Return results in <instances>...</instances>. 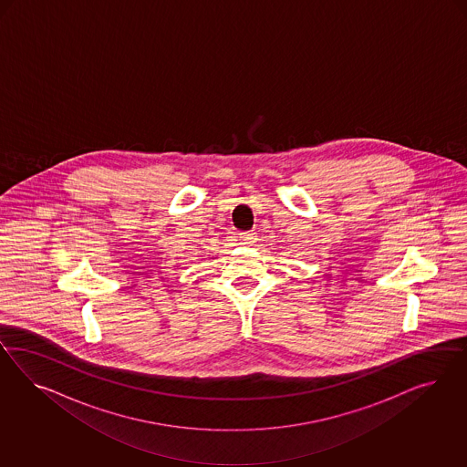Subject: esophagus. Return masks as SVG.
Returning <instances> with one entry per match:
<instances>
[{
  "instance_id": "34e87169",
  "label": "esophagus",
  "mask_w": 467,
  "mask_h": 467,
  "mask_svg": "<svg viewBox=\"0 0 467 467\" xmlns=\"http://www.w3.org/2000/svg\"><path fill=\"white\" fill-rule=\"evenodd\" d=\"M241 241H243V244H248V246H252L254 241H256V233H254V231H246V233H241Z\"/></svg>"
}]
</instances>
